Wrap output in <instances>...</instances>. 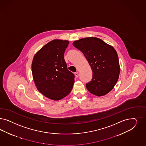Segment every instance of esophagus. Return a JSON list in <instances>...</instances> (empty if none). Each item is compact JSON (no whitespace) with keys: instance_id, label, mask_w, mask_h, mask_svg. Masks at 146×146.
<instances>
[{"instance_id":"34e87169","label":"esophagus","mask_w":146,"mask_h":146,"mask_svg":"<svg viewBox=\"0 0 146 146\" xmlns=\"http://www.w3.org/2000/svg\"><path fill=\"white\" fill-rule=\"evenodd\" d=\"M75 75L76 77H78V75H79V74H78V72H76L75 73Z\"/></svg>"}]
</instances>
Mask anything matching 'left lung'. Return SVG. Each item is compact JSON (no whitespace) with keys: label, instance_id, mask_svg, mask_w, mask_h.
<instances>
[{"label":"left lung","instance_id":"1","mask_svg":"<svg viewBox=\"0 0 146 146\" xmlns=\"http://www.w3.org/2000/svg\"><path fill=\"white\" fill-rule=\"evenodd\" d=\"M73 46L84 54L92 70V78L86 84L90 93L102 96L113 89L120 74L118 54L112 46L98 38H83Z\"/></svg>","mask_w":146,"mask_h":146}]
</instances>
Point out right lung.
<instances>
[{
	"label": "right lung",
	"mask_w": 146,
	"mask_h": 146,
	"mask_svg": "<svg viewBox=\"0 0 146 146\" xmlns=\"http://www.w3.org/2000/svg\"><path fill=\"white\" fill-rule=\"evenodd\" d=\"M69 42L54 40L38 50L33 58L32 71L35 84L40 93L54 100L70 94L75 75L69 70L64 54Z\"/></svg>",
	"instance_id": "add662e5"
}]
</instances>
